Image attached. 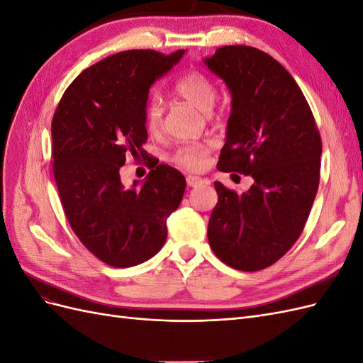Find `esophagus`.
I'll use <instances>...</instances> for the list:
<instances>
[{
    "label": "esophagus",
    "instance_id": "obj_1",
    "mask_svg": "<svg viewBox=\"0 0 363 363\" xmlns=\"http://www.w3.org/2000/svg\"><path fill=\"white\" fill-rule=\"evenodd\" d=\"M186 183H188L189 188H196V186L206 184L207 180H204L201 177H195V175H188V177H186Z\"/></svg>",
    "mask_w": 363,
    "mask_h": 363
}]
</instances>
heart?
Listing matches in <instances>:
<instances>
[{"mask_svg": "<svg viewBox=\"0 0 363 363\" xmlns=\"http://www.w3.org/2000/svg\"><path fill=\"white\" fill-rule=\"evenodd\" d=\"M174 94L203 112L211 111L218 95L213 80L199 69H189L184 72L174 84ZM145 125L152 135L159 133L162 128V107L157 100H151L147 104ZM212 148V140L183 145L172 155V162L183 169L201 171L206 167Z\"/></svg>", "mask_w": 363, "mask_h": 363, "instance_id": "heart-1", "label": "heart"}]
</instances>
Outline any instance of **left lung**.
I'll use <instances>...</instances> for the list:
<instances>
[{
	"mask_svg": "<svg viewBox=\"0 0 363 363\" xmlns=\"http://www.w3.org/2000/svg\"><path fill=\"white\" fill-rule=\"evenodd\" d=\"M204 62L232 94L218 169L255 180L242 194L215 182L208 244L225 265L260 271L303 233L320 184L321 135L298 84L269 54L225 45Z\"/></svg>",
	"mask_w": 363,
	"mask_h": 363,
	"instance_id": "obj_1",
	"label": "left lung"
}]
</instances>
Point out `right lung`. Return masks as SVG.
I'll return each instance as SVG.
<instances>
[{
    "mask_svg": "<svg viewBox=\"0 0 363 363\" xmlns=\"http://www.w3.org/2000/svg\"><path fill=\"white\" fill-rule=\"evenodd\" d=\"M184 54L128 50L84 69L67 87L51 123L52 174L72 232L95 257L128 268L156 256L167 218L186 180L169 164H151L142 188H125V157H148L145 107L150 87Z\"/></svg>",
    "mask_w": 363,
    "mask_h": 363,
    "instance_id": "obj_1",
    "label": "right lung"
}]
</instances>
